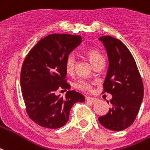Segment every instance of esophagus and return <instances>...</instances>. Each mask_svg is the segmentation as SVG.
I'll list each match as a JSON object with an SVG mask.
<instances>
[{"label": "esophagus", "instance_id": "obj_1", "mask_svg": "<svg viewBox=\"0 0 150 150\" xmlns=\"http://www.w3.org/2000/svg\"><path fill=\"white\" fill-rule=\"evenodd\" d=\"M86 100L87 102H91L92 103H96L98 101L97 98H91V97H86Z\"/></svg>", "mask_w": 150, "mask_h": 150}]
</instances>
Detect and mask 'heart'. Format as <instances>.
<instances>
[{
	"label": "heart",
	"instance_id": "obj_1",
	"mask_svg": "<svg viewBox=\"0 0 150 150\" xmlns=\"http://www.w3.org/2000/svg\"><path fill=\"white\" fill-rule=\"evenodd\" d=\"M86 54L95 66L98 62L103 60V57L100 52L94 47L86 50ZM75 63H76V59L73 53H70L67 55L64 62V66H65V69L68 73H73L75 67ZM93 84L94 83L92 82L81 79L75 83V87L83 91L88 92L91 91L93 88Z\"/></svg>",
	"mask_w": 150,
	"mask_h": 150
}]
</instances>
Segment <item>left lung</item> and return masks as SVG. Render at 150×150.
Returning <instances> with one entry per match:
<instances>
[{"instance_id":"left-lung-1","label":"left lung","mask_w":150,"mask_h":150,"mask_svg":"<svg viewBox=\"0 0 150 150\" xmlns=\"http://www.w3.org/2000/svg\"><path fill=\"white\" fill-rule=\"evenodd\" d=\"M99 40L109 59L103 93L111 94L112 98L111 108L98 121L105 128L121 131L131 126L138 114L144 95L142 79L131 52L122 41L110 35Z\"/></svg>"}]
</instances>
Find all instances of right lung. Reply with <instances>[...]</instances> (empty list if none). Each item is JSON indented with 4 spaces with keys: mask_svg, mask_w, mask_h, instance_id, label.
Returning <instances> with one entry per match:
<instances>
[{
    "mask_svg": "<svg viewBox=\"0 0 150 150\" xmlns=\"http://www.w3.org/2000/svg\"><path fill=\"white\" fill-rule=\"evenodd\" d=\"M82 42L80 35L51 34L39 41L24 59L21 71V86L28 117L39 126L58 129L69 119L72 106L85 98L75 91L66 96L58 90H69L64 66L66 56Z\"/></svg>",
    "mask_w": 150,
    "mask_h": 150,
    "instance_id": "right-lung-1",
    "label": "right lung"
}]
</instances>
